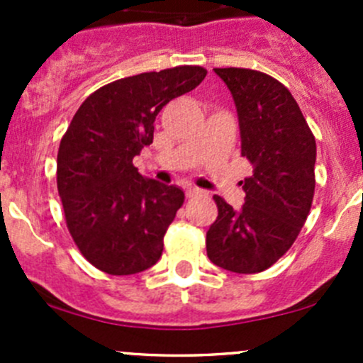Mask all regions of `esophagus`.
Segmentation results:
<instances>
[{"label":"esophagus","instance_id":"1","mask_svg":"<svg viewBox=\"0 0 363 363\" xmlns=\"http://www.w3.org/2000/svg\"><path fill=\"white\" fill-rule=\"evenodd\" d=\"M203 195V191L200 188H195V186H188V188H186V196H188V199H195V196H202Z\"/></svg>","mask_w":363,"mask_h":363}]
</instances>
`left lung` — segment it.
<instances>
[{
  "label": "left lung",
  "mask_w": 363,
  "mask_h": 363,
  "mask_svg": "<svg viewBox=\"0 0 363 363\" xmlns=\"http://www.w3.org/2000/svg\"><path fill=\"white\" fill-rule=\"evenodd\" d=\"M239 113L240 155L252 175L244 179L240 211L216 195L218 218L207 232V256L237 274L272 267L295 242L314 196L316 140L290 91L267 73L214 68Z\"/></svg>",
  "instance_id": "left-lung-1"
}]
</instances>
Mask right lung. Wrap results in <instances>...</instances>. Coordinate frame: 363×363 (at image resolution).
I'll return each instance as SVG.
<instances>
[{"instance_id": "1", "label": "right lung", "mask_w": 363, "mask_h": 363, "mask_svg": "<svg viewBox=\"0 0 363 363\" xmlns=\"http://www.w3.org/2000/svg\"><path fill=\"white\" fill-rule=\"evenodd\" d=\"M205 75L202 67H175L113 80L84 100L61 138L57 191L68 232L101 272L130 276L160 259L184 193L142 177L133 158L152 144L161 108Z\"/></svg>"}]
</instances>
